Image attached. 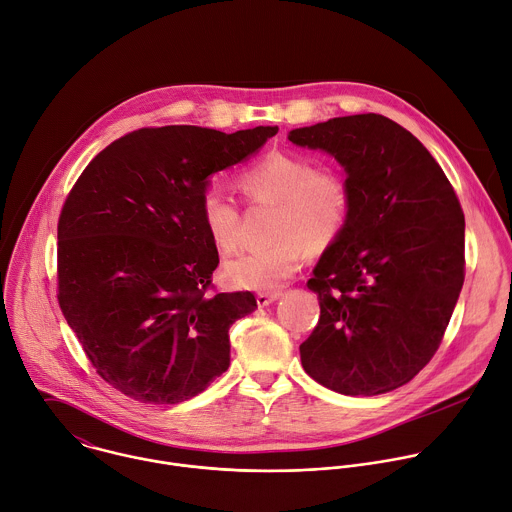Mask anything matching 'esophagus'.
<instances>
[{
    "label": "esophagus",
    "mask_w": 512,
    "mask_h": 512,
    "mask_svg": "<svg viewBox=\"0 0 512 512\" xmlns=\"http://www.w3.org/2000/svg\"><path fill=\"white\" fill-rule=\"evenodd\" d=\"M279 295H281V291H261V293H257V305H259V307H267V305L273 303Z\"/></svg>",
    "instance_id": "1"
}]
</instances>
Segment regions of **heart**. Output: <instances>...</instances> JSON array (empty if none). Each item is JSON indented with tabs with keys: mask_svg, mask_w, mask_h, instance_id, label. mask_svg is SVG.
Here are the masks:
<instances>
[{
	"mask_svg": "<svg viewBox=\"0 0 512 512\" xmlns=\"http://www.w3.org/2000/svg\"><path fill=\"white\" fill-rule=\"evenodd\" d=\"M235 185L251 205H275L273 245L239 255L225 265V279L241 289L271 291L305 259V245L323 249L348 225L352 191L342 173L317 168L305 154L271 150L243 166ZM199 217L211 243L233 253L241 239L239 207L217 189L199 199Z\"/></svg>",
	"mask_w": 512,
	"mask_h": 512,
	"instance_id": "obj_1",
	"label": "heart"
}]
</instances>
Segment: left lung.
<instances>
[{"label": "left lung", "mask_w": 512, "mask_h": 512, "mask_svg": "<svg viewBox=\"0 0 512 512\" xmlns=\"http://www.w3.org/2000/svg\"><path fill=\"white\" fill-rule=\"evenodd\" d=\"M346 168L352 211L307 287L319 319L299 346L303 370L344 396L408 384L436 354L464 283V213L444 170L382 114L289 132Z\"/></svg>", "instance_id": "1"}]
</instances>
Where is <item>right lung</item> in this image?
Returning a JSON list of instances; mask_svg holds the SVG:
<instances>
[{"mask_svg": "<svg viewBox=\"0 0 512 512\" xmlns=\"http://www.w3.org/2000/svg\"><path fill=\"white\" fill-rule=\"evenodd\" d=\"M140 128L98 152L58 221V303L96 374L142 404L201 394L231 362L251 291H213L217 247L199 217L209 177L277 134Z\"/></svg>", "mask_w": 512, "mask_h": 512, "instance_id": "add662e5", "label": "right lung"}]
</instances>
